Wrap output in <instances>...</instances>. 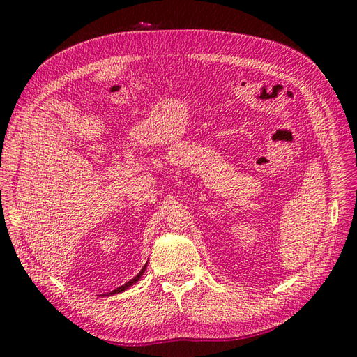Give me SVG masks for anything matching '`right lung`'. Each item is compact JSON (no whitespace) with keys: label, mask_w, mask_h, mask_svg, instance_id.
Masks as SVG:
<instances>
[{"label":"right lung","mask_w":357,"mask_h":357,"mask_svg":"<svg viewBox=\"0 0 357 357\" xmlns=\"http://www.w3.org/2000/svg\"><path fill=\"white\" fill-rule=\"evenodd\" d=\"M146 268H147V262H146V265L143 266V269H142V271H139V273H138V274H137V275H135V277H134L132 280H129V282H128V283H125V284H123V286H121V287H117L116 290H112L109 295H114V294H122V291H123V290H126V289H129V287H131L132 284H135V283L138 282V280H139V278H142V275L144 274V271H146Z\"/></svg>","instance_id":"obj_1"}]
</instances>
